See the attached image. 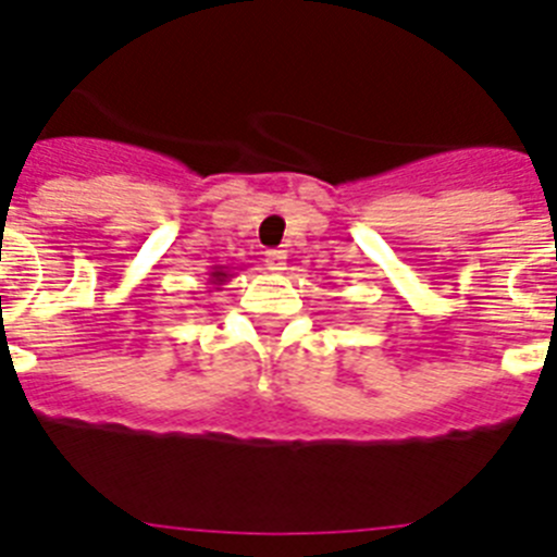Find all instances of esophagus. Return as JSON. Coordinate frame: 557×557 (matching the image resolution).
Instances as JSON below:
<instances>
[{
  "label": "esophagus",
  "mask_w": 557,
  "mask_h": 557,
  "mask_svg": "<svg viewBox=\"0 0 557 557\" xmlns=\"http://www.w3.org/2000/svg\"><path fill=\"white\" fill-rule=\"evenodd\" d=\"M264 264H268L270 273H282V270H287V253L284 250H268Z\"/></svg>",
  "instance_id": "34e87169"
}]
</instances>
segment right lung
Returning <instances> with one entry per match:
<instances>
[{"instance_id": "right-lung-1", "label": "right lung", "mask_w": 557, "mask_h": 557, "mask_svg": "<svg viewBox=\"0 0 557 557\" xmlns=\"http://www.w3.org/2000/svg\"><path fill=\"white\" fill-rule=\"evenodd\" d=\"M231 275H234V273H231V268H223V264H220V268H211L209 284H211V287H214V289H220L225 282H228Z\"/></svg>"}]
</instances>
